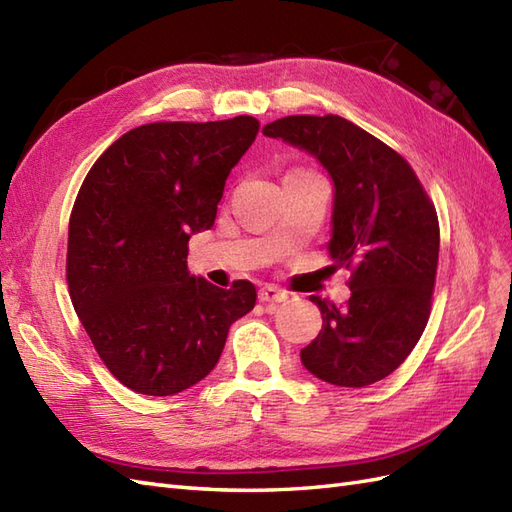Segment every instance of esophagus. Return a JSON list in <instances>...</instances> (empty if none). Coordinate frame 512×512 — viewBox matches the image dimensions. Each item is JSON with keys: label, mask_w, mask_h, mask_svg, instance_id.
Returning <instances> with one entry per match:
<instances>
[{"label": "esophagus", "mask_w": 512, "mask_h": 512, "mask_svg": "<svg viewBox=\"0 0 512 512\" xmlns=\"http://www.w3.org/2000/svg\"><path fill=\"white\" fill-rule=\"evenodd\" d=\"M287 298H290V294L274 285H266L259 290V303H283Z\"/></svg>", "instance_id": "34e87169"}]
</instances>
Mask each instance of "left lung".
<instances>
[{"label":"left lung","mask_w":512,"mask_h":512,"mask_svg":"<svg viewBox=\"0 0 512 512\" xmlns=\"http://www.w3.org/2000/svg\"><path fill=\"white\" fill-rule=\"evenodd\" d=\"M261 131L307 151L329 173V253L335 268L352 272L346 307L309 296L322 331L300 350V361L337 387L383 381L411 355L430 316L439 261L435 205L402 155L342 116H285Z\"/></svg>","instance_id":"1"}]
</instances>
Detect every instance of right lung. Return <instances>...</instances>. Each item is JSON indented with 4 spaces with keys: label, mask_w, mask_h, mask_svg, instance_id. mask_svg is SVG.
Listing matches in <instances>:
<instances>
[{
    "label": "right lung",
    "mask_w": 512,
    "mask_h": 512,
    "mask_svg": "<svg viewBox=\"0 0 512 512\" xmlns=\"http://www.w3.org/2000/svg\"><path fill=\"white\" fill-rule=\"evenodd\" d=\"M253 116L149 123L88 170L69 220L71 303L106 368L144 396H175L216 368L229 326L255 307L248 281L222 290L188 272V240L214 227Z\"/></svg>",
    "instance_id": "1"
}]
</instances>
